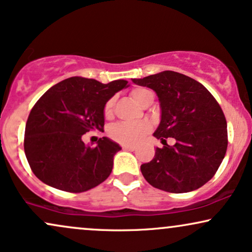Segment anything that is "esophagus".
<instances>
[{"instance_id": "34e87169", "label": "esophagus", "mask_w": 252, "mask_h": 252, "mask_svg": "<svg viewBox=\"0 0 252 252\" xmlns=\"http://www.w3.org/2000/svg\"><path fill=\"white\" fill-rule=\"evenodd\" d=\"M123 150H125V151H134V150H135V147H134V146L124 145V146H123Z\"/></svg>"}]
</instances>
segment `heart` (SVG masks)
<instances>
[{
  "instance_id": "heart-1",
  "label": "heart",
  "mask_w": 252,
  "mask_h": 252,
  "mask_svg": "<svg viewBox=\"0 0 252 252\" xmlns=\"http://www.w3.org/2000/svg\"><path fill=\"white\" fill-rule=\"evenodd\" d=\"M150 91L146 89H135L132 91V97L138 104H141L146 95ZM114 99L112 98L105 105V116H111L113 110ZM150 131V125L145 121L138 123H120L112 126L110 129V136L114 141L123 145H135L141 140V138Z\"/></svg>"
}]
</instances>
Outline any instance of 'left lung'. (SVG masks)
<instances>
[{
	"instance_id": "1",
	"label": "left lung",
	"mask_w": 252,
	"mask_h": 252,
	"mask_svg": "<svg viewBox=\"0 0 252 252\" xmlns=\"http://www.w3.org/2000/svg\"><path fill=\"white\" fill-rule=\"evenodd\" d=\"M132 82L153 90L160 102V124L153 135L164 146L157 147L153 160L141 164L146 181L176 194L202 187L215 175L228 147L219 102L201 83L174 71ZM167 137L175 138L176 144L167 145Z\"/></svg>"
}]
</instances>
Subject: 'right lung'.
<instances>
[{
  "label": "right lung",
  "mask_w": 252,
  "mask_h": 252,
  "mask_svg": "<svg viewBox=\"0 0 252 252\" xmlns=\"http://www.w3.org/2000/svg\"><path fill=\"white\" fill-rule=\"evenodd\" d=\"M128 82L102 84L71 77L52 86L38 99L26 125L24 152L40 181L56 189L82 192L104 182L113 168V157L121 147L102 136L95 147L82 135L102 131L105 105Z\"/></svg>",
  "instance_id": "obj_1"
}]
</instances>
